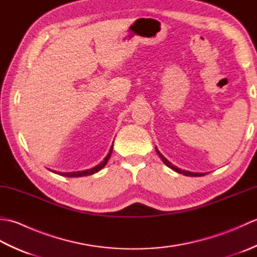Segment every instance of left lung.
Instances as JSON below:
<instances>
[{
    "mask_svg": "<svg viewBox=\"0 0 257 257\" xmlns=\"http://www.w3.org/2000/svg\"><path fill=\"white\" fill-rule=\"evenodd\" d=\"M156 151H157V154L159 155V157L161 158V160L163 161V163H165L166 166H168L169 168H171L172 170H174V171L178 172V173L184 174V176H188V177H201V176H204V174H206V172L205 173H201V172H191V171H187V170H181V169H180V168L173 166L170 161H168L166 158L162 156V154H160V151L158 150L157 147H156Z\"/></svg>",
    "mask_w": 257,
    "mask_h": 257,
    "instance_id": "1",
    "label": "left lung"
}]
</instances>
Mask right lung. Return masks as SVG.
I'll list each match as a JSON object with an SVG mask.
<instances>
[{
    "label": "right lung",
    "instance_id": "obj_1",
    "mask_svg": "<svg viewBox=\"0 0 257 257\" xmlns=\"http://www.w3.org/2000/svg\"><path fill=\"white\" fill-rule=\"evenodd\" d=\"M112 147H113V145L110 147V149H109V152H108V155L105 157V159H103L99 163V165H97L96 167H92L90 169H87V170H83V171H73V172H57V171H53V172L59 174V176L68 177V178H79V177H86V176H90V174H94V173H96L98 171H100L101 169L107 165L109 158H110V156H111Z\"/></svg>",
    "mask_w": 257,
    "mask_h": 257
}]
</instances>
